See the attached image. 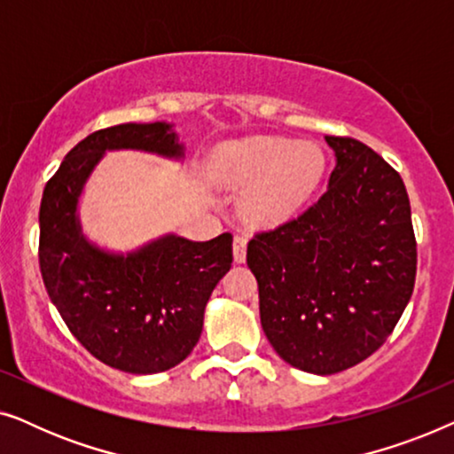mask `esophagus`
I'll return each instance as SVG.
<instances>
[{
    "label": "esophagus",
    "mask_w": 454,
    "mask_h": 454,
    "mask_svg": "<svg viewBox=\"0 0 454 454\" xmlns=\"http://www.w3.org/2000/svg\"><path fill=\"white\" fill-rule=\"evenodd\" d=\"M246 250H247V238L246 235H235L233 239V258L235 262H246Z\"/></svg>",
    "instance_id": "esophagus-1"
}]
</instances>
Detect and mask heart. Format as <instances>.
Returning a JSON list of instances; mask_svg holds the SVG:
<instances>
[{"label":"heart","mask_w":454,"mask_h":454,"mask_svg":"<svg viewBox=\"0 0 454 454\" xmlns=\"http://www.w3.org/2000/svg\"><path fill=\"white\" fill-rule=\"evenodd\" d=\"M326 157L316 142L256 136L219 146L213 157L216 182L246 190L241 213L256 225L289 221L318 188Z\"/></svg>","instance_id":"b5f03b06"}]
</instances>
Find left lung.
Returning a JSON list of instances; mask_svg holds the SVG:
<instances>
[{"label": "left lung", "mask_w": 454, "mask_h": 454, "mask_svg": "<svg viewBox=\"0 0 454 454\" xmlns=\"http://www.w3.org/2000/svg\"><path fill=\"white\" fill-rule=\"evenodd\" d=\"M326 142L337 165L320 200L247 244L266 339L294 368L320 376L380 349L411 300L418 269L399 173L364 142Z\"/></svg>", "instance_id": "obj_1"}]
</instances>
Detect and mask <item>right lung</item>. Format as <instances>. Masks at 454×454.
Instances as JSON below:
<instances>
[{
	"mask_svg": "<svg viewBox=\"0 0 454 454\" xmlns=\"http://www.w3.org/2000/svg\"><path fill=\"white\" fill-rule=\"evenodd\" d=\"M107 151L184 157V145L167 121L121 123L78 142L43 192L41 275L86 351L128 374H157L196 347L208 297L231 269L233 238L221 233L192 241L167 233L128 254L92 244L80 225L78 200Z\"/></svg>",
	"mask_w": 454,
	"mask_h": 454,
	"instance_id": "right-lung-1",
	"label": "right lung"
}]
</instances>
